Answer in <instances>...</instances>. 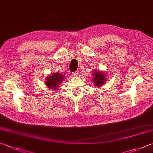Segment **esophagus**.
<instances>
[{
    "label": "esophagus",
    "instance_id": "34e87169",
    "mask_svg": "<svg viewBox=\"0 0 153 153\" xmlns=\"http://www.w3.org/2000/svg\"><path fill=\"white\" fill-rule=\"evenodd\" d=\"M73 76H78V72H74V73H73Z\"/></svg>",
    "mask_w": 153,
    "mask_h": 153
}]
</instances>
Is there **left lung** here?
Listing matches in <instances>:
<instances>
[{
	"mask_svg": "<svg viewBox=\"0 0 153 153\" xmlns=\"http://www.w3.org/2000/svg\"><path fill=\"white\" fill-rule=\"evenodd\" d=\"M93 71V77L92 78V80L96 86H102L104 83L105 82L106 80V74L103 73L102 71H97L95 69Z\"/></svg>",
	"mask_w": 153,
	"mask_h": 153,
	"instance_id": "left-lung-1",
	"label": "left lung"
}]
</instances>
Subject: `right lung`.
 Masks as SVG:
<instances>
[{
  "label": "right lung",
  "mask_w": 153,
  "mask_h": 153,
  "mask_svg": "<svg viewBox=\"0 0 153 153\" xmlns=\"http://www.w3.org/2000/svg\"><path fill=\"white\" fill-rule=\"evenodd\" d=\"M64 79L65 76L63 74L60 73H54L53 74H50L47 77L45 84L49 89H53V91H55L59 86H60V83L62 82V80H64Z\"/></svg>",
  "instance_id": "add662e5"
}]
</instances>
